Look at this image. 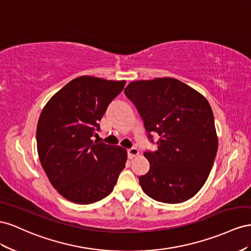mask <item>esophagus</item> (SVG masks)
I'll return each mask as SVG.
<instances>
[{"instance_id": "esophagus-1", "label": "esophagus", "mask_w": 251, "mask_h": 251, "mask_svg": "<svg viewBox=\"0 0 251 251\" xmlns=\"http://www.w3.org/2000/svg\"><path fill=\"white\" fill-rule=\"evenodd\" d=\"M139 153H140V151H139V149H138V148H134V147H132V148H129V149H128V157H129L130 160L134 159L135 156L139 155Z\"/></svg>"}]
</instances>
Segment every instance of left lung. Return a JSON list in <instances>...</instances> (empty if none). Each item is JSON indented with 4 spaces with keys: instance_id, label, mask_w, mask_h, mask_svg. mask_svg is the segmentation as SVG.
I'll list each match as a JSON object with an SVG mask.
<instances>
[{
    "instance_id": "obj_1",
    "label": "left lung",
    "mask_w": 251,
    "mask_h": 251,
    "mask_svg": "<svg viewBox=\"0 0 251 251\" xmlns=\"http://www.w3.org/2000/svg\"><path fill=\"white\" fill-rule=\"evenodd\" d=\"M124 91L138 108L146 131L160 135L155 151L144 152L150 169L139 177L143 191L168 204L195 197L208 177L218 151L208 101L174 77L133 81Z\"/></svg>"
}]
</instances>
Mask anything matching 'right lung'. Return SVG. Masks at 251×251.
<instances>
[{
    "instance_id": "1",
    "label": "right lung",
    "mask_w": 251,
    "mask_h": 251,
    "mask_svg": "<svg viewBox=\"0 0 251 251\" xmlns=\"http://www.w3.org/2000/svg\"><path fill=\"white\" fill-rule=\"evenodd\" d=\"M125 83L90 75L75 77L41 112L37 127L41 165L56 191L70 202L91 204L104 199L125 167V148L91 139Z\"/></svg>"
}]
</instances>
